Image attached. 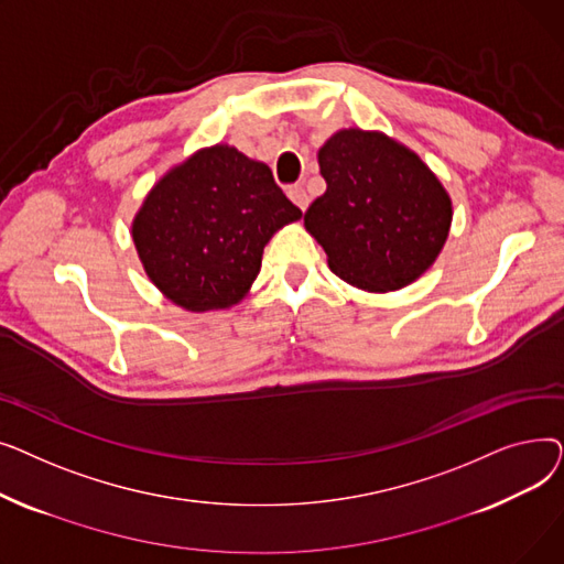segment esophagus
I'll list each match as a JSON object with an SVG mask.
<instances>
[{"instance_id":"34e87169","label":"esophagus","mask_w":564,"mask_h":564,"mask_svg":"<svg viewBox=\"0 0 564 564\" xmlns=\"http://www.w3.org/2000/svg\"><path fill=\"white\" fill-rule=\"evenodd\" d=\"M288 196L292 198V203L294 205H297V207H302V210H306V207H308V194H306V189L302 187V185H292L290 189H288Z\"/></svg>"}]
</instances>
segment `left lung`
<instances>
[{
  "instance_id": "obj_1",
  "label": "left lung",
  "mask_w": 564,
  "mask_h": 564,
  "mask_svg": "<svg viewBox=\"0 0 564 564\" xmlns=\"http://www.w3.org/2000/svg\"><path fill=\"white\" fill-rule=\"evenodd\" d=\"M327 192L304 215L343 281L389 292L416 281L446 245L453 207L416 153L379 132L343 130L319 148Z\"/></svg>"
}]
</instances>
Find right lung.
<instances>
[{
  "mask_svg": "<svg viewBox=\"0 0 564 564\" xmlns=\"http://www.w3.org/2000/svg\"><path fill=\"white\" fill-rule=\"evenodd\" d=\"M300 217L270 166L215 145L162 177L132 237L151 281L173 304L203 313L240 302L260 272L264 245Z\"/></svg>",
  "mask_w": 564,
  "mask_h": 564,
  "instance_id": "1",
  "label": "right lung"
}]
</instances>
